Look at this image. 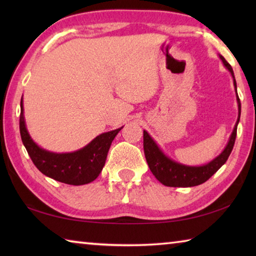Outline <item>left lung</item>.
<instances>
[{
  "instance_id": "left-lung-1",
  "label": "left lung",
  "mask_w": 256,
  "mask_h": 256,
  "mask_svg": "<svg viewBox=\"0 0 256 256\" xmlns=\"http://www.w3.org/2000/svg\"><path fill=\"white\" fill-rule=\"evenodd\" d=\"M220 58L224 64L229 71H230L232 76L234 78V86L236 88L237 92V86L236 80L234 76L232 68L224 56L220 55ZM237 102H238V110H240V115H238L237 123L234 128V131L232 133L230 140H229L228 144L224 150L214 160L211 162L204 164V166L200 167H190V166H184V164H177L172 162V159L167 158L160 149L154 144V141L150 138L148 132L144 131V156L148 162V166L150 170L154 175L160 183H162L166 186H172V188H190V186H196L202 183H204L210 177L216 172L222 164L227 162V159L230 154L235 144L236 136H237V124L240 122V100L237 94Z\"/></svg>"
}]
</instances>
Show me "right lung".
Listing matches in <instances>:
<instances>
[{
    "label": "right lung",
    "mask_w": 256,
    "mask_h": 256,
    "mask_svg": "<svg viewBox=\"0 0 256 256\" xmlns=\"http://www.w3.org/2000/svg\"><path fill=\"white\" fill-rule=\"evenodd\" d=\"M20 106L19 126L21 140L34 164L40 172L60 183L70 185L88 184L97 178L105 164L112 142L122 128L100 134L84 148L74 152L53 154L40 149L30 138L24 124L22 99Z\"/></svg>",
    "instance_id": "obj_1"
}]
</instances>
